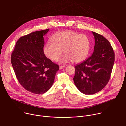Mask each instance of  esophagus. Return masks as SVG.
<instances>
[{
    "mask_svg": "<svg viewBox=\"0 0 126 126\" xmlns=\"http://www.w3.org/2000/svg\"><path fill=\"white\" fill-rule=\"evenodd\" d=\"M65 67V66H59V69H62L63 68H64Z\"/></svg>",
    "mask_w": 126,
    "mask_h": 126,
    "instance_id": "esophagus-1",
    "label": "esophagus"
}]
</instances>
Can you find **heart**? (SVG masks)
Wrapping results in <instances>:
<instances>
[{"mask_svg": "<svg viewBox=\"0 0 126 126\" xmlns=\"http://www.w3.org/2000/svg\"><path fill=\"white\" fill-rule=\"evenodd\" d=\"M90 49V41L87 36L73 31L60 32L54 35L52 41L45 45L44 52L45 55L53 61H57L62 54L65 55L61 62L67 63L72 61L78 63L87 56Z\"/></svg>", "mask_w": 126, "mask_h": 126, "instance_id": "heart-1", "label": "heart"}]
</instances>
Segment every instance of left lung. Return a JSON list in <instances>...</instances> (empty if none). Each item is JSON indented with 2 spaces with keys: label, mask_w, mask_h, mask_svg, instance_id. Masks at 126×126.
Listing matches in <instances>:
<instances>
[{
  "label": "left lung",
  "mask_w": 126,
  "mask_h": 126,
  "mask_svg": "<svg viewBox=\"0 0 126 126\" xmlns=\"http://www.w3.org/2000/svg\"><path fill=\"white\" fill-rule=\"evenodd\" d=\"M95 38L92 55L75 67L74 84L82 93H96L106 86L111 77L115 53L110 43L102 35L92 31Z\"/></svg>",
  "instance_id": "8db88e82"
}]
</instances>
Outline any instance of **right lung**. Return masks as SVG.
Masks as SVG:
<instances>
[{
  "label": "right lung",
  "mask_w": 126,
  "mask_h": 126,
  "mask_svg": "<svg viewBox=\"0 0 126 126\" xmlns=\"http://www.w3.org/2000/svg\"><path fill=\"white\" fill-rule=\"evenodd\" d=\"M49 29L33 32L17 41L11 56L15 75L21 86L33 93L41 94L53 85L59 66L44 55L43 36Z\"/></svg>",
  "instance_id": "obj_1"
}]
</instances>
